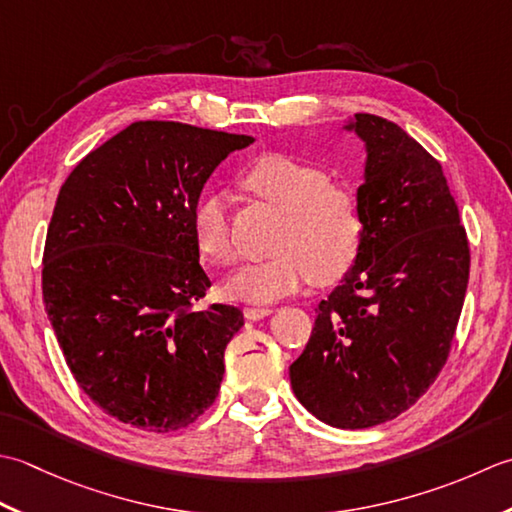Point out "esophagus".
Returning <instances> with one entry per match:
<instances>
[{
	"mask_svg": "<svg viewBox=\"0 0 512 512\" xmlns=\"http://www.w3.org/2000/svg\"><path fill=\"white\" fill-rule=\"evenodd\" d=\"M243 314H245L247 320H260V318H265L269 314H274V309H271V307H245Z\"/></svg>",
	"mask_w": 512,
	"mask_h": 512,
	"instance_id": "obj_1",
	"label": "esophagus"
}]
</instances>
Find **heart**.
<instances>
[{"instance_id":"heart-1","label":"heart","mask_w":512,"mask_h":512,"mask_svg":"<svg viewBox=\"0 0 512 512\" xmlns=\"http://www.w3.org/2000/svg\"><path fill=\"white\" fill-rule=\"evenodd\" d=\"M249 192L285 212L274 238V256L247 265L227 280V294L245 302H271L307 285H333L358 260L364 216L358 196L329 183L325 170L289 154H265L243 176ZM198 252L216 265L234 260L232 227L221 196L194 207Z\"/></svg>"}]
</instances>
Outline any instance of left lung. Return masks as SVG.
<instances>
[{
    "label": "left lung",
    "instance_id": "left-lung-1",
    "mask_svg": "<svg viewBox=\"0 0 512 512\" xmlns=\"http://www.w3.org/2000/svg\"><path fill=\"white\" fill-rule=\"evenodd\" d=\"M367 143L358 260L316 309L289 367L309 413L369 429L404 413L440 375L462 314L471 249L442 165L400 125L356 114Z\"/></svg>",
    "mask_w": 512,
    "mask_h": 512
}]
</instances>
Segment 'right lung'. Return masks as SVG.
I'll use <instances>...</instances> for the list:
<instances>
[{"label":"right lung","instance_id":"obj_1","mask_svg":"<svg viewBox=\"0 0 512 512\" xmlns=\"http://www.w3.org/2000/svg\"><path fill=\"white\" fill-rule=\"evenodd\" d=\"M252 143L137 121L61 185L44 247V305L77 384L123 424L179 431L216 400L243 311L196 309L212 283L198 265L192 214L218 163Z\"/></svg>","mask_w":512,"mask_h":512}]
</instances>
